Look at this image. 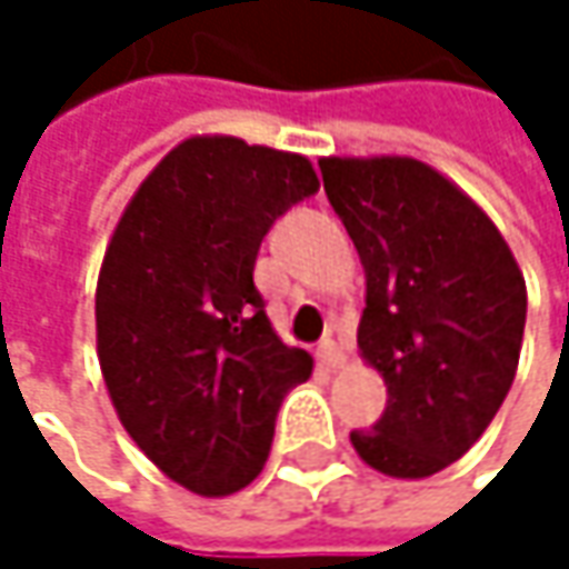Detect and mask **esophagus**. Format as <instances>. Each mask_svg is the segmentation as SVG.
<instances>
[{
  "mask_svg": "<svg viewBox=\"0 0 569 569\" xmlns=\"http://www.w3.org/2000/svg\"><path fill=\"white\" fill-rule=\"evenodd\" d=\"M319 362H322L329 372H336V369H342V366H346V352H342L332 339H326V342L319 346Z\"/></svg>",
  "mask_w": 569,
  "mask_h": 569,
  "instance_id": "1",
  "label": "esophagus"
}]
</instances>
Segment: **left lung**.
Instances as JSON below:
<instances>
[{
	"instance_id": "8db88e82",
	"label": "left lung",
	"mask_w": 569,
	"mask_h": 569,
	"mask_svg": "<svg viewBox=\"0 0 569 569\" xmlns=\"http://www.w3.org/2000/svg\"><path fill=\"white\" fill-rule=\"evenodd\" d=\"M319 171L366 270L359 356L389 389L376 428L349 441L389 478H431L485 435L511 392L523 273L495 220L425 161L322 158Z\"/></svg>"
}]
</instances>
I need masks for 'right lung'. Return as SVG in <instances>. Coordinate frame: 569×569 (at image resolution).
Wrapping results in <instances>:
<instances>
[{"mask_svg": "<svg viewBox=\"0 0 569 569\" xmlns=\"http://www.w3.org/2000/svg\"><path fill=\"white\" fill-rule=\"evenodd\" d=\"M319 190L309 158L193 134L128 200L94 289L98 362L134 445L180 488L223 498L267 465L277 411L312 376L253 286L273 220Z\"/></svg>", "mask_w": 569, "mask_h": 569, "instance_id": "add662e5", "label": "right lung"}]
</instances>
